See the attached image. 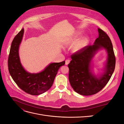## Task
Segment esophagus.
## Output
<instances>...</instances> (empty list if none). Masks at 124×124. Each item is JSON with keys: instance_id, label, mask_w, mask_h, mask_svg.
<instances>
[{"instance_id": "34e87169", "label": "esophagus", "mask_w": 124, "mask_h": 124, "mask_svg": "<svg viewBox=\"0 0 124 124\" xmlns=\"http://www.w3.org/2000/svg\"><path fill=\"white\" fill-rule=\"evenodd\" d=\"M70 61L69 59H66V61H65V64L66 65H68L69 63H70Z\"/></svg>"}]
</instances>
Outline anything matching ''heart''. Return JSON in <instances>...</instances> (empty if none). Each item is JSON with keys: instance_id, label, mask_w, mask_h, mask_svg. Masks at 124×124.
<instances>
[{"instance_id": "heart-1", "label": "heart", "mask_w": 124, "mask_h": 124, "mask_svg": "<svg viewBox=\"0 0 124 124\" xmlns=\"http://www.w3.org/2000/svg\"><path fill=\"white\" fill-rule=\"evenodd\" d=\"M87 43V38H84L78 41L73 47V50L74 52H78L82 49Z\"/></svg>"}]
</instances>
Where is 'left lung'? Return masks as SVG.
Segmentation results:
<instances>
[{
    "label": "left lung",
    "mask_w": 124,
    "mask_h": 124,
    "mask_svg": "<svg viewBox=\"0 0 124 124\" xmlns=\"http://www.w3.org/2000/svg\"><path fill=\"white\" fill-rule=\"evenodd\" d=\"M99 37L93 45L84 47L71 55L68 64L69 80L74 91L80 95L90 96L100 91L108 83L115 67V56L109 37L102 29L98 28ZM101 48L106 49L108 58L104 72L99 78L90 70V62L95 52Z\"/></svg>",
    "instance_id": "1"
}]
</instances>
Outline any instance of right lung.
Masks as SVG:
<instances>
[{"label":"right lung","instance_id":"right-lung-1","mask_svg":"<svg viewBox=\"0 0 124 124\" xmlns=\"http://www.w3.org/2000/svg\"><path fill=\"white\" fill-rule=\"evenodd\" d=\"M22 28L13 39L8 57L10 74L22 90L32 95H38L46 92L53 84L59 68L65 62L51 63L43 71L38 73L27 72L22 66L18 55V48L23 38Z\"/></svg>","mask_w":124,"mask_h":124}]
</instances>
